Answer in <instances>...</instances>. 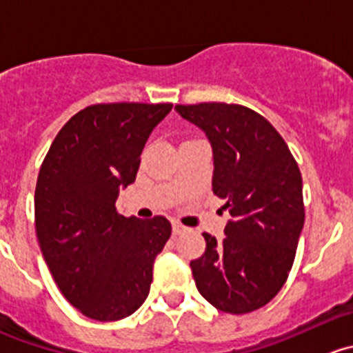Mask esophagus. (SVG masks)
Listing matches in <instances>:
<instances>
[{
  "label": "esophagus",
  "mask_w": 353,
  "mask_h": 353,
  "mask_svg": "<svg viewBox=\"0 0 353 353\" xmlns=\"http://www.w3.org/2000/svg\"><path fill=\"white\" fill-rule=\"evenodd\" d=\"M186 231H188V228H186V225L181 224V222H174V224H172L174 236H181V234H184Z\"/></svg>",
  "instance_id": "esophagus-1"
}]
</instances>
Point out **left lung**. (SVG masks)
Returning <instances> with one entry per match:
<instances>
[{"label": "left lung", "instance_id": "obj_1", "mask_svg": "<svg viewBox=\"0 0 353 353\" xmlns=\"http://www.w3.org/2000/svg\"><path fill=\"white\" fill-rule=\"evenodd\" d=\"M214 150L212 190L231 221L225 236L203 232L191 260L198 292L215 309L246 314L271 302L288 279L305 221L302 174L274 125L234 103L176 105Z\"/></svg>", "mask_w": 353, "mask_h": 353}]
</instances>
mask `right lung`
Masks as SVG:
<instances>
[{
    "label": "right lung",
    "instance_id": "right-lung-1",
    "mask_svg": "<svg viewBox=\"0 0 353 353\" xmlns=\"http://www.w3.org/2000/svg\"><path fill=\"white\" fill-rule=\"evenodd\" d=\"M172 103H98L77 112L51 143L34 194L36 234L51 276L85 317L119 321L143 305L170 222L124 217L121 188Z\"/></svg>",
    "mask_w": 353,
    "mask_h": 353
}]
</instances>
